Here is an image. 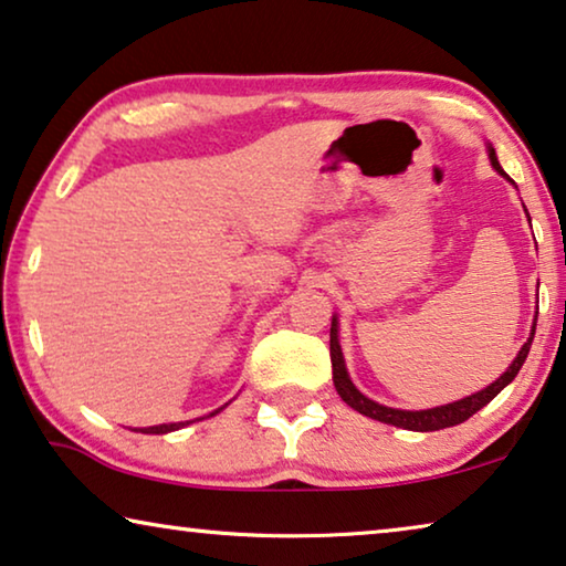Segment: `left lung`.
Listing matches in <instances>:
<instances>
[{"instance_id":"1","label":"left lung","mask_w":566,"mask_h":566,"mask_svg":"<svg viewBox=\"0 0 566 566\" xmlns=\"http://www.w3.org/2000/svg\"><path fill=\"white\" fill-rule=\"evenodd\" d=\"M488 155H490V163H493V168L497 174L505 176L507 174L501 168V163L495 158V150L493 145H488ZM531 222V219H528ZM534 334H536V324L531 326V337L523 344L518 355L511 363V367L497 378L495 382H490L488 388H482L480 392H472V396H467L462 400H454V403H447V406H437V408H426V411H400V408H388V406H380L370 400L367 396H363L355 388V382L349 380L347 375V365H344V357H342V347H339V329H337V316L332 318V332H329V355H332V375H334V388L342 396L344 403L349 408H355L357 413L367 416V419H375V421H382V423H390V426H398V429H408V431H439V429H449V426H457L470 419L480 411L482 406H488L490 400H493L497 392H501L507 382H511L518 370L526 363L528 357V349H531V342H534Z\"/></svg>"}]
</instances>
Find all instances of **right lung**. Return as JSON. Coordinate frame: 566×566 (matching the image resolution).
I'll return each instance as SVG.
<instances>
[{"label": "right lung", "instance_id": "add662e5", "mask_svg": "<svg viewBox=\"0 0 566 566\" xmlns=\"http://www.w3.org/2000/svg\"><path fill=\"white\" fill-rule=\"evenodd\" d=\"M219 411H222V408H219ZM219 411H214V413H219ZM211 413V416H214ZM188 421H178V423H160V426H147V429H140L143 433H168V431H176V429H181V426H186Z\"/></svg>", "mask_w": 566, "mask_h": 566}]
</instances>
